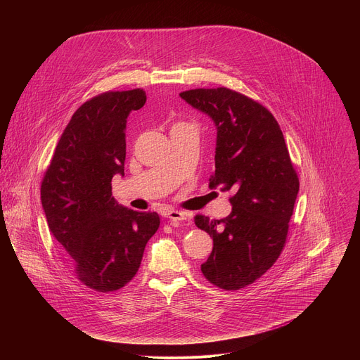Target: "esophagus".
I'll list each match as a JSON object with an SVG mask.
<instances>
[{
  "label": "esophagus",
  "instance_id": "obj_1",
  "mask_svg": "<svg viewBox=\"0 0 360 360\" xmlns=\"http://www.w3.org/2000/svg\"><path fill=\"white\" fill-rule=\"evenodd\" d=\"M164 217L169 221H174V222H181V221H186L188 219V215L185 212H181V211H175V210H167L164 212Z\"/></svg>",
  "mask_w": 360,
  "mask_h": 360
}]
</instances>
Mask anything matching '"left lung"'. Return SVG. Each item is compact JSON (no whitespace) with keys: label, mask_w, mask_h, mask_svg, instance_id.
I'll list each match as a JSON object with an SVG mask.
<instances>
[{"label":"left lung","mask_w":360,"mask_h":360,"mask_svg":"<svg viewBox=\"0 0 360 360\" xmlns=\"http://www.w3.org/2000/svg\"><path fill=\"white\" fill-rule=\"evenodd\" d=\"M179 96L217 128L210 188L233 192L226 218L195 217V225L214 240L200 271L221 289L236 290L261 278L279 258L299 179L278 121L258 102L228 88L191 89Z\"/></svg>","instance_id":"left-lung-1"}]
</instances>
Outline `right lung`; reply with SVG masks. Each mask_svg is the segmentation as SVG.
I'll return each mask as SVG.
<instances>
[{
  "instance_id": "add662e5",
  "label": "right lung",
  "mask_w": 360,
  "mask_h": 360,
  "mask_svg": "<svg viewBox=\"0 0 360 360\" xmlns=\"http://www.w3.org/2000/svg\"><path fill=\"white\" fill-rule=\"evenodd\" d=\"M146 102L145 91L101 94L82 104L64 129L41 185L53 236L75 276L112 292L138 272L146 242L160 228L157 212L120 205L111 181L124 176L127 118Z\"/></svg>"
}]
</instances>
